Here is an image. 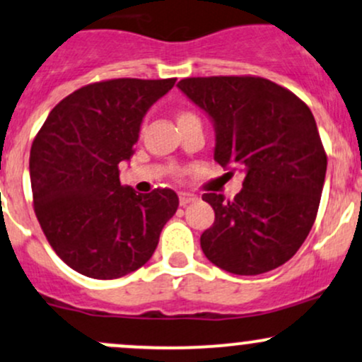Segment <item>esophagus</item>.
I'll list each match as a JSON object with an SVG mask.
<instances>
[{
	"label": "esophagus",
	"instance_id": "1",
	"mask_svg": "<svg viewBox=\"0 0 362 362\" xmlns=\"http://www.w3.org/2000/svg\"><path fill=\"white\" fill-rule=\"evenodd\" d=\"M178 201H180V206H187L190 202L197 201L196 194H189V192H180L178 194Z\"/></svg>",
	"mask_w": 362,
	"mask_h": 362
}]
</instances>
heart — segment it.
I'll use <instances>...</instances> for the list:
<instances>
[{
  "mask_svg": "<svg viewBox=\"0 0 362 362\" xmlns=\"http://www.w3.org/2000/svg\"><path fill=\"white\" fill-rule=\"evenodd\" d=\"M192 122H199V123H201L199 117H197V115L194 113V111H190V110H180V111H178V113H177V123H178V127H184V125H187V123H192ZM172 175H173V177H180V170L173 168V170H172Z\"/></svg>",
  "mask_w": 362,
  "mask_h": 362,
  "instance_id": "1",
  "label": "heart"
}]
</instances>
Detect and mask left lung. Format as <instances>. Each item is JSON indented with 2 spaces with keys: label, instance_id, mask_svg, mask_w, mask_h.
I'll return each instance as SVG.
<instances>
[{
  "label": "left lung",
  "instance_id": "1",
  "mask_svg": "<svg viewBox=\"0 0 362 362\" xmlns=\"http://www.w3.org/2000/svg\"><path fill=\"white\" fill-rule=\"evenodd\" d=\"M178 87L213 118L214 160L244 173L233 199L208 192L214 223L201 235L213 264L261 275L285 264L315 225L327 151L311 110L292 90L256 75L182 78Z\"/></svg>",
  "mask_w": 362,
  "mask_h": 362
}]
</instances>
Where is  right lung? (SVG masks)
<instances>
[{
  "instance_id": "right-lung-1",
  "label": "right lung",
  "mask_w": 362,
  "mask_h": 362,
  "mask_svg": "<svg viewBox=\"0 0 362 362\" xmlns=\"http://www.w3.org/2000/svg\"><path fill=\"white\" fill-rule=\"evenodd\" d=\"M177 78H111L58 103L30 148L34 213L53 251L81 275L113 280L146 264L178 208L170 189L120 184L141 122Z\"/></svg>"
}]
</instances>
